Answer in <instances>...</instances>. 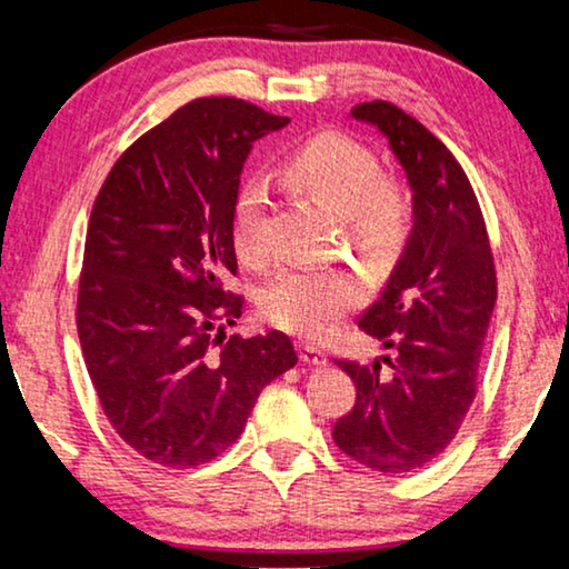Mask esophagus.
Segmentation results:
<instances>
[{"instance_id": "esophagus-1", "label": "esophagus", "mask_w": 569, "mask_h": 569, "mask_svg": "<svg viewBox=\"0 0 569 569\" xmlns=\"http://www.w3.org/2000/svg\"><path fill=\"white\" fill-rule=\"evenodd\" d=\"M299 358H301L303 363H309V366H325L327 363L325 350H319L317 346H301L299 348Z\"/></svg>"}]
</instances>
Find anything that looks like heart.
<instances>
[{
  "mask_svg": "<svg viewBox=\"0 0 569 569\" xmlns=\"http://www.w3.org/2000/svg\"><path fill=\"white\" fill-rule=\"evenodd\" d=\"M283 174L303 193L340 216L350 244L371 262L395 260L415 231V198L402 182L383 174L371 147L342 131H322L283 159ZM268 188L258 178L239 188L231 234L239 258L262 266L268 258L262 221ZM363 301V286L340 268H283L260 296L270 325L299 338H325L350 309Z\"/></svg>",
  "mask_w": 569,
  "mask_h": 569,
  "instance_id": "obj_1",
  "label": "heart"
}]
</instances>
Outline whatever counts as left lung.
<instances>
[{
	"mask_svg": "<svg viewBox=\"0 0 569 569\" xmlns=\"http://www.w3.org/2000/svg\"><path fill=\"white\" fill-rule=\"evenodd\" d=\"M353 118L389 139L418 216L387 288L358 319L395 358L338 361L358 395L332 438L363 467L402 475L443 453L475 402L498 276L475 188L446 143L387 100L361 102Z\"/></svg>",
	"mask_w": 569,
	"mask_h": 569,
	"instance_id": "1",
	"label": "left lung"
}]
</instances>
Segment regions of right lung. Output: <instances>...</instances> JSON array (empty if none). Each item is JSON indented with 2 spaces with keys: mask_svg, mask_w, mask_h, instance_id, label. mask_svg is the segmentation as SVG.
I'll use <instances>...</instances> for the list:
<instances>
[{
  "mask_svg": "<svg viewBox=\"0 0 569 569\" xmlns=\"http://www.w3.org/2000/svg\"><path fill=\"white\" fill-rule=\"evenodd\" d=\"M288 118L198 98L139 136L87 223L77 332L116 433L143 459L193 469L242 436L260 391L296 366L283 332L227 338L244 307L231 213L252 141Z\"/></svg>",
  "mask_w": 569,
  "mask_h": 569,
  "instance_id": "obj_1",
  "label": "right lung"
}]
</instances>
